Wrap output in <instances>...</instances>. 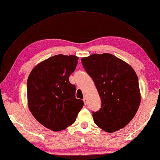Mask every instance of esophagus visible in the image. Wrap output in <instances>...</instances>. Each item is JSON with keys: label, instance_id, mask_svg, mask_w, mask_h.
<instances>
[{"label": "esophagus", "instance_id": "esophagus-1", "mask_svg": "<svg viewBox=\"0 0 160 160\" xmlns=\"http://www.w3.org/2000/svg\"><path fill=\"white\" fill-rule=\"evenodd\" d=\"M83 102H84V104L86 105L87 104V99H86V98H83Z\"/></svg>", "mask_w": 160, "mask_h": 160}]
</instances>
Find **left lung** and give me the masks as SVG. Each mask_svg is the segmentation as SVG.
Segmentation results:
<instances>
[{"instance_id": "obj_1", "label": "left lung", "mask_w": 160, "mask_h": 160, "mask_svg": "<svg viewBox=\"0 0 160 160\" xmlns=\"http://www.w3.org/2000/svg\"><path fill=\"white\" fill-rule=\"evenodd\" d=\"M101 98L100 109L93 112V122L112 133L134 118L141 100L138 77L130 64L110 53H93L81 58Z\"/></svg>"}]
</instances>
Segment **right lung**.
<instances>
[{
    "instance_id": "obj_1",
    "label": "right lung",
    "mask_w": 160,
    "mask_h": 160,
    "mask_svg": "<svg viewBox=\"0 0 160 160\" xmlns=\"http://www.w3.org/2000/svg\"><path fill=\"white\" fill-rule=\"evenodd\" d=\"M79 58L56 55L35 67L27 81V98L31 113L48 129L58 132L75 123L83 106L69 81Z\"/></svg>"
}]
</instances>
